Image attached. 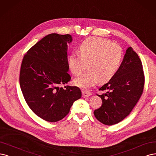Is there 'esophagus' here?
Returning <instances> with one entry per match:
<instances>
[{
  "instance_id": "obj_1",
  "label": "esophagus",
  "mask_w": 156,
  "mask_h": 156,
  "mask_svg": "<svg viewBox=\"0 0 156 156\" xmlns=\"http://www.w3.org/2000/svg\"><path fill=\"white\" fill-rule=\"evenodd\" d=\"M92 93L91 92H89L88 91H82V97L83 98L85 97H88L89 96H91Z\"/></svg>"
}]
</instances>
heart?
Segmentation results:
<instances>
[{
  "label": "heart",
  "mask_w": 156,
  "mask_h": 156,
  "mask_svg": "<svg viewBox=\"0 0 156 156\" xmlns=\"http://www.w3.org/2000/svg\"><path fill=\"white\" fill-rule=\"evenodd\" d=\"M79 52L80 55L71 54L68 63L75 76L85 71L89 64V71L74 80L75 85L83 89L111 79L121 65L124 54L120 44L97 37L85 39L80 45Z\"/></svg>",
  "instance_id": "1"
}]
</instances>
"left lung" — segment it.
<instances>
[{"label":"left lung","instance_id":"obj_1","mask_svg":"<svg viewBox=\"0 0 156 156\" xmlns=\"http://www.w3.org/2000/svg\"><path fill=\"white\" fill-rule=\"evenodd\" d=\"M144 84L141 61L133 48L129 47L117 72L99 89L106 93L97 94L101 98L102 104L94 111L95 117L108 126L121 121L132 111L141 97Z\"/></svg>","mask_w":156,"mask_h":156}]
</instances>
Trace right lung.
<instances>
[{"instance_id": "right-lung-1", "label": "right lung", "mask_w": 156, "mask_h": 156, "mask_svg": "<svg viewBox=\"0 0 156 156\" xmlns=\"http://www.w3.org/2000/svg\"><path fill=\"white\" fill-rule=\"evenodd\" d=\"M72 41L69 34H48L28 50L21 63L19 83L25 101L48 122L63 119L82 97L78 87H59L71 79L67 73V48Z\"/></svg>"}]
</instances>
